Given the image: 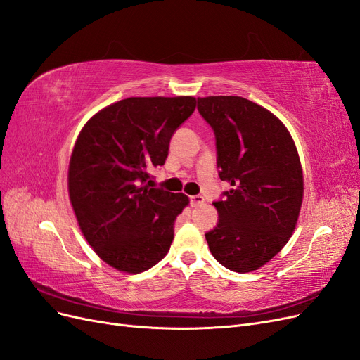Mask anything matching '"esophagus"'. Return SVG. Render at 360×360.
<instances>
[{
    "label": "esophagus",
    "mask_w": 360,
    "mask_h": 360,
    "mask_svg": "<svg viewBox=\"0 0 360 360\" xmlns=\"http://www.w3.org/2000/svg\"><path fill=\"white\" fill-rule=\"evenodd\" d=\"M204 204V197H201V195H193V197H191V205L192 207H198V205H202Z\"/></svg>",
    "instance_id": "obj_1"
}]
</instances>
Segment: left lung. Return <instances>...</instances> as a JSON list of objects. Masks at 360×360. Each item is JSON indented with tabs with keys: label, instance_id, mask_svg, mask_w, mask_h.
I'll return each mask as SVG.
<instances>
[{
	"label": "left lung",
	"instance_id": "8db88e82",
	"mask_svg": "<svg viewBox=\"0 0 360 360\" xmlns=\"http://www.w3.org/2000/svg\"><path fill=\"white\" fill-rule=\"evenodd\" d=\"M216 136L217 168L231 184L213 202L219 222L205 234L212 255L238 274L263 267L296 230L303 171L288 129L266 108L240 96L198 97Z\"/></svg>",
	"mask_w": 360,
	"mask_h": 360
}]
</instances>
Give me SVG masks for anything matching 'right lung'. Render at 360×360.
Segmentation results:
<instances>
[{
    "instance_id": "add662e5",
    "label": "right lung",
    "mask_w": 360,
    "mask_h": 360,
    "mask_svg": "<svg viewBox=\"0 0 360 360\" xmlns=\"http://www.w3.org/2000/svg\"><path fill=\"white\" fill-rule=\"evenodd\" d=\"M192 96L127 97L84 124L72 150L68 189L85 240L118 271L141 274L168 254L188 195L150 188Z\"/></svg>"
}]
</instances>
